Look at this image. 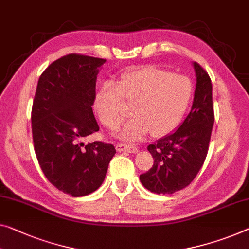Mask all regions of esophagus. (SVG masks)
Segmentation results:
<instances>
[{"label": "esophagus", "instance_id": "esophagus-1", "mask_svg": "<svg viewBox=\"0 0 249 249\" xmlns=\"http://www.w3.org/2000/svg\"><path fill=\"white\" fill-rule=\"evenodd\" d=\"M116 149L118 152H129V154H137L138 148L133 146H129L125 143H117Z\"/></svg>", "mask_w": 249, "mask_h": 249}]
</instances>
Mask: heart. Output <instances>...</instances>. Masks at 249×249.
<instances>
[{
  "label": "heart",
  "instance_id": "heart-1",
  "mask_svg": "<svg viewBox=\"0 0 249 249\" xmlns=\"http://www.w3.org/2000/svg\"><path fill=\"white\" fill-rule=\"evenodd\" d=\"M194 86L189 78L157 67H144L124 74L119 81L103 83L94 98V110L109 129L119 125L132 106L133 118L118 130V137L136 141L150 131L161 137L177 127L191 102Z\"/></svg>",
  "mask_w": 249,
  "mask_h": 249
}]
</instances>
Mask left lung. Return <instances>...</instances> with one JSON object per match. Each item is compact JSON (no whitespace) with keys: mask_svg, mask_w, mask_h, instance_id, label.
I'll list each match as a JSON object with an SVG mask.
<instances>
[{"mask_svg":"<svg viewBox=\"0 0 249 249\" xmlns=\"http://www.w3.org/2000/svg\"><path fill=\"white\" fill-rule=\"evenodd\" d=\"M193 67L196 89L189 114L176 131L148 146L154 166L139 179L151 193L168 195L185 188L196 177L207 156L213 125V86L199 64L193 62Z\"/></svg>","mask_w":249,"mask_h":249,"instance_id":"1","label":"left lung"}]
</instances>
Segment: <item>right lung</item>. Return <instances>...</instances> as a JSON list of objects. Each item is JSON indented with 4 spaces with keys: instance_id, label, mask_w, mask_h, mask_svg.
I'll use <instances>...</instances> for the list:
<instances>
[{
    "instance_id": "obj_1",
    "label": "right lung",
    "mask_w": 249,
    "mask_h": 249,
    "mask_svg": "<svg viewBox=\"0 0 249 249\" xmlns=\"http://www.w3.org/2000/svg\"><path fill=\"white\" fill-rule=\"evenodd\" d=\"M105 62L69 54L50 64L37 82L31 116L34 150L48 180L72 197L97 190L116 154L112 144L83 143L99 130L92 105Z\"/></svg>"
}]
</instances>
